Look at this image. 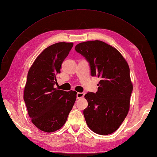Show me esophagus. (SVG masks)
<instances>
[{
	"mask_svg": "<svg viewBox=\"0 0 157 157\" xmlns=\"http://www.w3.org/2000/svg\"><path fill=\"white\" fill-rule=\"evenodd\" d=\"M84 96V93H83V92H78L77 94V99H80V98H83Z\"/></svg>",
	"mask_w": 157,
	"mask_h": 157,
	"instance_id": "obj_1",
	"label": "esophagus"
}]
</instances>
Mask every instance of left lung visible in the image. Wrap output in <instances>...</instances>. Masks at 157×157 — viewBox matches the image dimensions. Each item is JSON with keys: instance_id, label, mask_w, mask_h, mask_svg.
Listing matches in <instances>:
<instances>
[{"instance_id": "left-lung-1", "label": "left lung", "mask_w": 157, "mask_h": 157, "mask_svg": "<svg viewBox=\"0 0 157 157\" xmlns=\"http://www.w3.org/2000/svg\"><path fill=\"white\" fill-rule=\"evenodd\" d=\"M75 49L89 62L91 75L101 78L96 93L84 96L88 103L83 111L86 124L98 134H111L130 109L133 85L129 66L115 48L101 40L80 42Z\"/></svg>"}]
</instances>
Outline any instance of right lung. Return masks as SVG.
<instances>
[{"instance_id":"add662e5","label":"right lung","mask_w":157,"mask_h":157,"mask_svg":"<svg viewBox=\"0 0 157 157\" xmlns=\"http://www.w3.org/2000/svg\"><path fill=\"white\" fill-rule=\"evenodd\" d=\"M73 46L58 42L42 51L30 67L23 99L31 122L39 130L54 132L62 127L77 99V92L54 88L56 75Z\"/></svg>"}]
</instances>
